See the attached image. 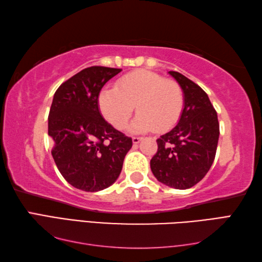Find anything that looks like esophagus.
I'll use <instances>...</instances> for the list:
<instances>
[{
    "label": "esophagus",
    "mask_w": 262,
    "mask_h": 262,
    "mask_svg": "<svg viewBox=\"0 0 262 262\" xmlns=\"http://www.w3.org/2000/svg\"><path fill=\"white\" fill-rule=\"evenodd\" d=\"M142 141V137H133V143L138 144Z\"/></svg>",
    "instance_id": "esophagus-1"
}]
</instances>
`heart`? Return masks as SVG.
<instances>
[{"label": "heart", "mask_w": 262, "mask_h": 262, "mask_svg": "<svg viewBox=\"0 0 262 262\" xmlns=\"http://www.w3.org/2000/svg\"><path fill=\"white\" fill-rule=\"evenodd\" d=\"M102 116L117 129H122L136 105L138 113L133 132H165L180 119L185 97L177 82L154 72L140 70L120 77L116 88H104L98 96Z\"/></svg>", "instance_id": "heart-1"}]
</instances>
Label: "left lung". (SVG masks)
I'll use <instances>...</instances> for the list:
<instances>
[{"mask_svg": "<svg viewBox=\"0 0 262 262\" xmlns=\"http://www.w3.org/2000/svg\"><path fill=\"white\" fill-rule=\"evenodd\" d=\"M169 74L179 83L185 104L177 126L157 140L151 160L157 179L176 189H188L203 179L214 162L220 137L217 113L202 88L179 72Z\"/></svg>", "mask_w": 262, "mask_h": 262, "instance_id": "obj_1", "label": "left lung"}]
</instances>
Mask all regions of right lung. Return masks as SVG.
I'll return each instance as SVG.
<instances>
[{
	"label": "right lung",
	"instance_id": "obj_1",
	"mask_svg": "<svg viewBox=\"0 0 262 262\" xmlns=\"http://www.w3.org/2000/svg\"><path fill=\"white\" fill-rule=\"evenodd\" d=\"M120 69L91 66L65 81L54 94L48 116L52 155L60 174L83 191H99L118 179L133 141L99 111L102 86Z\"/></svg>",
	"mask_w": 262,
	"mask_h": 262
}]
</instances>
